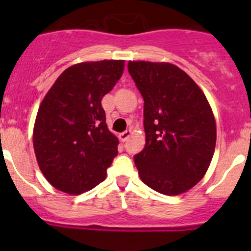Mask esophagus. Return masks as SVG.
<instances>
[{
  "instance_id": "esophagus-1",
  "label": "esophagus",
  "mask_w": 251,
  "mask_h": 251,
  "mask_svg": "<svg viewBox=\"0 0 251 251\" xmlns=\"http://www.w3.org/2000/svg\"><path fill=\"white\" fill-rule=\"evenodd\" d=\"M131 130H126V131H124V132H121L120 135H119V140H120L121 142H125V141H127V138L130 137L131 136Z\"/></svg>"
}]
</instances>
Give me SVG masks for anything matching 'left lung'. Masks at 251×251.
<instances>
[{
	"mask_svg": "<svg viewBox=\"0 0 251 251\" xmlns=\"http://www.w3.org/2000/svg\"><path fill=\"white\" fill-rule=\"evenodd\" d=\"M144 100L146 146L133 156L142 182L166 196L196 186L211 163L216 123L209 102L183 70L170 63L128 62Z\"/></svg>",
	"mask_w": 251,
	"mask_h": 251,
	"instance_id": "8db88e82",
	"label": "left lung"
}]
</instances>
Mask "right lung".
Here are the masks:
<instances>
[{"label":"right lung","mask_w":251,"mask_h":251,"mask_svg":"<svg viewBox=\"0 0 251 251\" xmlns=\"http://www.w3.org/2000/svg\"><path fill=\"white\" fill-rule=\"evenodd\" d=\"M124 72V60L65 69L45 96L34 126L40 170L54 188L81 194L107 177L119 140L108 130L102 98Z\"/></svg>","instance_id":"right-lung-1"}]
</instances>
